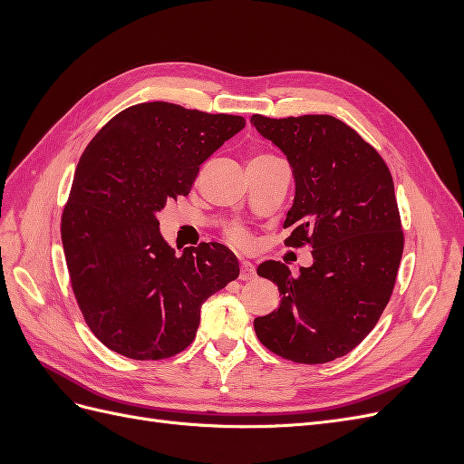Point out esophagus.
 I'll list each match as a JSON object with an SVG mask.
<instances>
[{"label":"esophagus","instance_id":"obj_1","mask_svg":"<svg viewBox=\"0 0 464 464\" xmlns=\"http://www.w3.org/2000/svg\"><path fill=\"white\" fill-rule=\"evenodd\" d=\"M254 276H256L254 266H251L247 261H244L242 263V271H240V280H251Z\"/></svg>","mask_w":464,"mask_h":464}]
</instances>
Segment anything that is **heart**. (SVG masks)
Returning a JSON list of instances; mask_svg holds the SVG:
<instances>
[{
	"instance_id": "b5f03b06",
	"label": "heart",
	"mask_w": 464,
	"mask_h": 464,
	"mask_svg": "<svg viewBox=\"0 0 464 464\" xmlns=\"http://www.w3.org/2000/svg\"><path fill=\"white\" fill-rule=\"evenodd\" d=\"M266 157H271V154H256V157H251L249 160L266 159ZM228 237L232 240V244H236V246H247L249 244V234L244 228H240V227H232L228 230Z\"/></svg>"
}]
</instances>
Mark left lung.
I'll return each instance as SVG.
<instances>
[{
	"label": "left lung",
	"instance_id": "8db88e82",
	"mask_svg": "<svg viewBox=\"0 0 464 464\" xmlns=\"http://www.w3.org/2000/svg\"><path fill=\"white\" fill-rule=\"evenodd\" d=\"M251 123L286 154L296 179L285 244L314 249L298 276L280 261L259 265L280 304L254 321L257 339L296 363H325L366 339L395 288L404 234L392 176L382 154L333 116L254 114Z\"/></svg>",
	"mask_w": 464,
	"mask_h": 464
}]
</instances>
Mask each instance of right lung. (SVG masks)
I'll list each match as a JSON object with an SVG mask.
<instances>
[{
	"label": "right lung",
	"instance_id": "right-lung-1",
	"mask_svg": "<svg viewBox=\"0 0 464 464\" xmlns=\"http://www.w3.org/2000/svg\"><path fill=\"white\" fill-rule=\"evenodd\" d=\"M244 125L242 116L141 102L111 118L81 154L62 242L79 310L114 353L176 356L193 343L203 302L240 275L218 242L178 256L159 213L189 195L201 164Z\"/></svg>",
	"mask_w": 464,
	"mask_h": 464
}]
</instances>
